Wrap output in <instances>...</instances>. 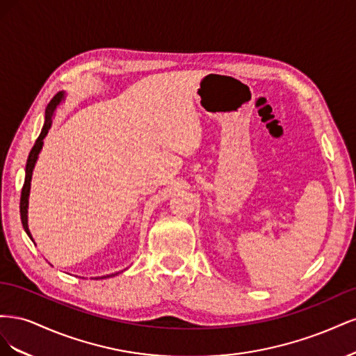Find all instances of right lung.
<instances>
[{"mask_svg": "<svg viewBox=\"0 0 356 356\" xmlns=\"http://www.w3.org/2000/svg\"><path fill=\"white\" fill-rule=\"evenodd\" d=\"M67 98V93L65 92H59L55 98H53L50 101V104L47 105L46 108V114H44V124H42V129H41V134L40 136L37 138V141L34 144V147H32L31 153L28 156V161H26V169H25V182H24V187H22V196H20V220H22V224H24V229L26 232V234L31 238V241L34 242V239H32V234L29 232V227H28V203H29V191H31V179H32V172H34V168H35V163L38 160V156L41 153V148H42V141H44V138L47 136L50 127H51V123H53V115H55V110L58 108V106L65 101ZM118 273H111V275H106V276H102V277H95V279H106V277H113Z\"/></svg>", "mask_w": 356, "mask_h": 356, "instance_id": "add662e5", "label": "right lung"}]
</instances>
